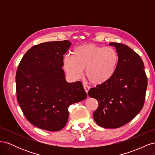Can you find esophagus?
Returning <instances> with one entry per match:
<instances>
[{
    "mask_svg": "<svg viewBox=\"0 0 155 155\" xmlns=\"http://www.w3.org/2000/svg\"><path fill=\"white\" fill-rule=\"evenodd\" d=\"M83 87H84V89H85V91L87 93H88L89 89H90V87L87 85H83Z\"/></svg>",
    "mask_w": 155,
    "mask_h": 155,
    "instance_id": "esophagus-1",
    "label": "esophagus"
}]
</instances>
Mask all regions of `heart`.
Here are the masks:
<instances>
[{
    "label": "heart",
    "mask_w": 155,
    "mask_h": 155,
    "mask_svg": "<svg viewBox=\"0 0 155 155\" xmlns=\"http://www.w3.org/2000/svg\"><path fill=\"white\" fill-rule=\"evenodd\" d=\"M119 62V54L114 48L87 44L75 48L72 57L65 56L63 67L72 79L79 78L85 70V76L91 83L102 85L114 76Z\"/></svg>",
    "instance_id": "heart-1"
}]
</instances>
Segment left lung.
Listing matches in <instances>:
<instances>
[{"label":"left lung","instance_id":"1","mask_svg":"<svg viewBox=\"0 0 155 155\" xmlns=\"http://www.w3.org/2000/svg\"><path fill=\"white\" fill-rule=\"evenodd\" d=\"M120 56L114 76L102 85L91 88L88 96L98 101L94 119L98 125L107 129L123 126L137 116L144 105L147 77L140 55L128 46L110 43Z\"/></svg>","mask_w":155,"mask_h":155}]
</instances>
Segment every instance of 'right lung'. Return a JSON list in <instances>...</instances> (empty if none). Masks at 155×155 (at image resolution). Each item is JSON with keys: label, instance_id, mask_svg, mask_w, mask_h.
<instances>
[{"label": "right lung", "instance_id": "1", "mask_svg": "<svg viewBox=\"0 0 155 155\" xmlns=\"http://www.w3.org/2000/svg\"><path fill=\"white\" fill-rule=\"evenodd\" d=\"M71 42H46L26 51L16 73L17 98L26 118L37 127L58 131L66 125L68 107L85 100L81 81L68 83L62 67Z\"/></svg>", "mask_w": 155, "mask_h": 155}]
</instances>
